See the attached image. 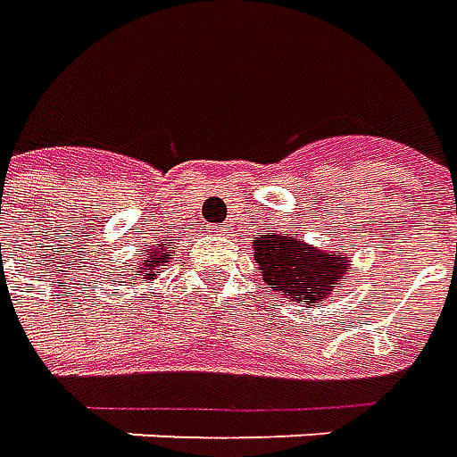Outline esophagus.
<instances>
[{
    "mask_svg": "<svg viewBox=\"0 0 457 457\" xmlns=\"http://www.w3.org/2000/svg\"><path fill=\"white\" fill-rule=\"evenodd\" d=\"M228 229H232V228H228V225H225V228H220L218 232H220V235H228Z\"/></svg>",
    "mask_w": 457,
    "mask_h": 457,
    "instance_id": "obj_1",
    "label": "esophagus"
}]
</instances>
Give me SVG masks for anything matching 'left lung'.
Segmentation results:
<instances>
[{"label": "left lung", "instance_id": "obj_1", "mask_svg": "<svg viewBox=\"0 0 457 457\" xmlns=\"http://www.w3.org/2000/svg\"><path fill=\"white\" fill-rule=\"evenodd\" d=\"M254 260L260 264L262 279L270 289L282 292L289 302H306L309 306L321 304L331 289L346 279L344 252H324L309 247L306 242L287 235L262 232L252 242Z\"/></svg>", "mask_w": 457, "mask_h": 457}]
</instances>
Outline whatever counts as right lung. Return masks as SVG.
I'll return each mask as SVG.
<instances>
[{
	"mask_svg": "<svg viewBox=\"0 0 457 457\" xmlns=\"http://www.w3.org/2000/svg\"><path fill=\"white\" fill-rule=\"evenodd\" d=\"M173 260V254L165 247H155V250H145L140 254V279H155V270L162 267L165 262Z\"/></svg>",
	"mask_w": 457,
	"mask_h": 457,
	"instance_id": "obj_1",
	"label": "right lung"
}]
</instances>
